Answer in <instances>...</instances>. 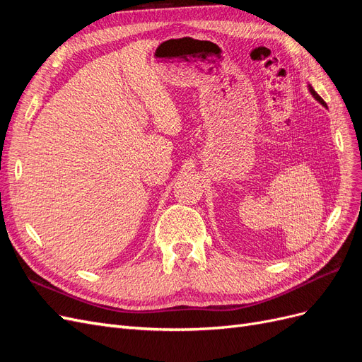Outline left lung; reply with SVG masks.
Returning <instances> with one entry per match:
<instances>
[{"label":"left lung","instance_id":"8db88e82","mask_svg":"<svg viewBox=\"0 0 362 362\" xmlns=\"http://www.w3.org/2000/svg\"><path fill=\"white\" fill-rule=\"evenodd\" d=\"M310 92H311V95H313V96L315 98V100H317V101H319V103H322V104H323L325 107H327V105H326V103H325V101L322 100V98L319 96V93H317V92H315V90L313 89V87H311V86H310Z\"/></svg>","mask_w":362,"mask_h":362}]
</instances>
